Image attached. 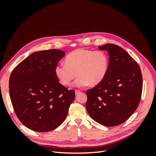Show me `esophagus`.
Listing matches in <instances>:
<instances>
[{
    "label": "esophagus",
    "mask_w": 156,
    "mask_h": 156,
    "mask_svg": "<svg viewBox=\"0 0 156 156\" xmlns=\"http://www.w3.org/2000/svg\"><path fill=\"white\" fill-rule=\"evenodd\" d=\"M75 95H78L79 94L81 93V91H80V90H76L75 91Z\"/></svg>",
    "instance_id": "esophagus-1"
}]
</instances>
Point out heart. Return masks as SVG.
<instances>
[{
    "label": "heart",
    "mask_w": 156,
    "mask_h": 156,
    "mask_svg": "<svg viewBox=\"0 0 156 156\" xmlns=\"http://www.w3.org/2000/svg\"><path fill=\"white\" fill-rule=\"evenodd\" d=\"M66 63L56 65L55 73L63 85L68 86L79 75L73 87L83 88L95 86L105 77L108 69V55L102 51L77 49L66 57Z\"/></svg>",
    "instance_id": "heart-1"
}]
</instances>
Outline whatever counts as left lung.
Here are the masks:
<instances>
[{"mask_svg": "<svg viewBox=\"0 0 156 156\" xmlns=\"http://www.w3.org/2000/svg\"><path fill=\"white\" fill-rule=\"evenodd\" d=\"M109 56L108 72L98 84L87 91V110L92 119L107 127L124 123L137 108L143 89L139 64L127 51L112 44L99 46Z\"/></svg>", "mask_w": 156, "mask_h": 156, "instance_id": "left-lung-1", "label": "left lung"}]
</instances>
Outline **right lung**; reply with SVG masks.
I'll use <instances>...</instances> for the list:
<instances>
[{
    "label": "right lung",
    "instance_id": "1",
    "mask_svg": "<svg viewBox=\"0 0 156 156\" xmlns=\"http://www.w3.org/2000/svg\"><path fill=\"white\" fill-rule=\"evenodd\" d=\"M66 55L59 49L37 51L14 68L9 81L14 111L34 131L54 130L65 120L75 92L58 82L56 65Z\"/></svg>",
    "mask_w": 156,
    "mask_h": 156
}]
</instances>
